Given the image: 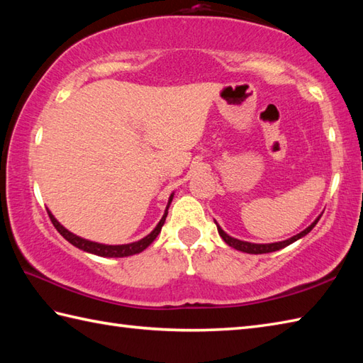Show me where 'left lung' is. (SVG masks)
<instances>
[{
  "label": "left lung",
  "mask_w": 363,
  "mask_h": 363,
  "mask_svg": "<svg viewBox=\"0 0 363 363\" xmlns=\"http://www.w3.org/2000/svg\"><path fill=\"white\" fill-rule=\"evenodd\" d=\"M321 218V215H318L317 218H315V221L312 223L311 226H307L304 230H301L299 234H296V235H293V237H290V238H287V240H282V242H274V243H251V242H245V240H238V238H234V237H230V235H228L225 230H223L221 228H220V225L217 221H215V225H217V229H218V234H220V237L223 238V240H225L229 246H233L234 250H237V251H242V252H248V254H267V252H273V251H277V250H282V248H285V246H289V245H291L293 242H296V240H299V238H303L304 235H307L311 233V230L315 228V225H317L318 223V220Z\"/></svg>",
  "instance_id": "8db88e82"
}]
</instances>
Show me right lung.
I'll return each mask as SVG.
<instances>
[{"mask_svg":"<svg viewBox=\"0 0 363 363\" xmlns=\"http://www.w3.org/2000/svg\"><path fill=\"white\" fill-rule=\"evenodd\" d=\"M173 195L174 194L169 195L167 209H165L164 215H162L160 221L157 223V226L154 228L148 235L143 237L142 240H137V242H133V243H125V245H104V243L87 240V238H82L79 235L70 233V230H68V229H65L56 218H54V215L50 211H48V215H50V218L52 221L54 228L57 229V233L62 235L65 240H68L73 246H76V248H79V250L86 251V252H90V254H95V256H99V257H128V256H134V254L142 252L143 250L148 248V246L154 240H156V237L159 235L160 229H162V226H164V223H165V218H167V215H168V207H169V204H172Z\"/></svg>","mask_w":363,"mask_h":363,"instance_id":"right-lung-1","label":"right lung"}]
</instances>
